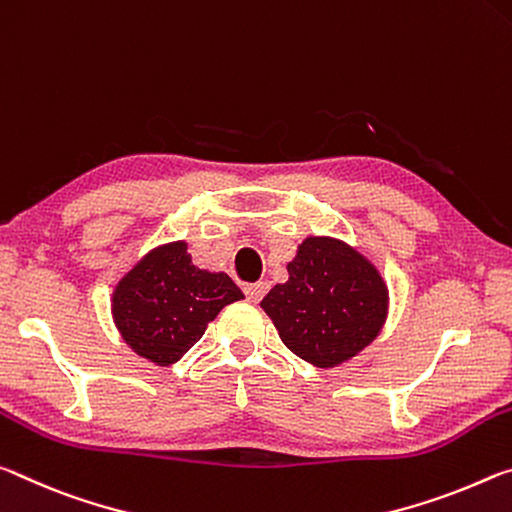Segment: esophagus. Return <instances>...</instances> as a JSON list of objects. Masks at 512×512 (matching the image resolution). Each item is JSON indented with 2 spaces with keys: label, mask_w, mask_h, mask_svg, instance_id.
<instances>
[{
  "label": "esophagus",
  "mask_w": 512,
  "mask_h": 512,
  "mask_svg": "<svg viewBox=\"0 0 512 512\" xmlns=\"http://www.w3.org/2000/svg\"><path fill=\"white\" fill-rule=\"evenodd\" d=\"M267 290H270V283H265V281L249 283V286H245V295H247L251 301H261V299L265 297Z\"/></svg>",
  "instance_id": "esophagus-1"
}]
</instances>
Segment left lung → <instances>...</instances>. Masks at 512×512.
I'll list each match as a JSON object with an SVG mask.
<instances>
[{
  "label": "left lung",
  "instance_id": "1",
  "mask_svg": "<svg viewBox=\"0 0 512 512\" xmlns=\"http://www.w3.org/2000/svg\"><path fill=\"white\" fill-rule=\"evenodd\" d=\"M288 274L261 306L292 354L315 367H333L379 335L388 288L356 249L333 238H306Z\"/></svg>",
  "mask_w": 512,
  "mask_h": 512
}]
</instances>
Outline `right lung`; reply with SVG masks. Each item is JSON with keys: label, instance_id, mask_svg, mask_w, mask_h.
I'll list each match as a JSON object with an SVG mask.
<instances>
[{"label": "right lung", "instance_id": "1", "mask_svg": "<svg viewBox=\"0 0 512 512\" xmlns=\"http://www.w3.org/2000/svg\"><path fill=\"white\" fill-rule=\"evenodd\" d=\"M242 297L224 272L192 265L186 242H172L149 251L117 283L113 317L138 356L165 367L195 345L224 306Z\"/></svg>", "mask_w": 512, "mask_h": 512}]
</instances>
